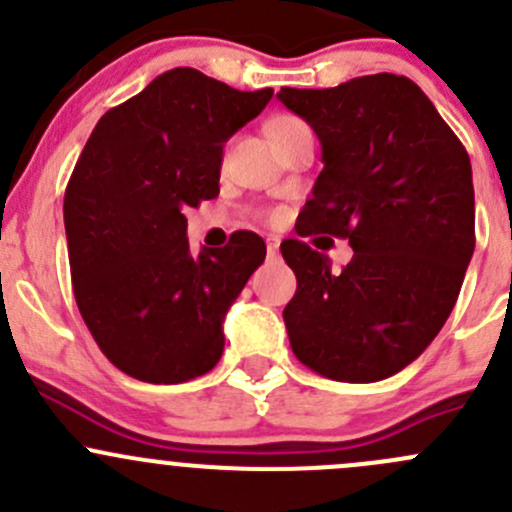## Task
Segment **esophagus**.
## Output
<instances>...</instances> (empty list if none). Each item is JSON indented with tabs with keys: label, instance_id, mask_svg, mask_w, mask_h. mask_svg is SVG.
<instances>
[{
	"label": "esophagus",
	"instance_id": "esophagus-1",
	"mask_svg": "<svg viewBox=\"0 0 512 512\" xmlns=\"http://www.w3.org/2000/svg\"><path fill=\"white\" fill-rule=\"evenodd\" d=\"M267 255L270 257L280 255V240H277V237H267Z\"/></svg>",
	"mask_w": 512,
	"mask_h": 512
}]
</instances>
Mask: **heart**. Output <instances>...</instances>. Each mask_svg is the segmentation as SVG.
Segmentation results:
<instances>
[{"label":"heart","mask_w":512,"mask_h":512,"mask_svg":"<svg viewBox=\"0 0 512 512\" xmlns=\"http://www.w3.org/2000/svg\"><path fill=\"white\" fill-rule=\"evenodd\" d=\"M307 123H302L299 118L294 116H287V113H277V116H272L270 121H267L265 131H267V138H270V143L280 141V138L289 136V133L299 131V128H304Z\"/></svg>","instance_id":"1"}]
</instances>
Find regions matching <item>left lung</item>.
Returning a JSON list of instances; mask_svg holds the SVG:
<instances>
[{"mask_svg": "<svg viewBox=\"0 0 512 512\" xmlns=\"http://www.w3.org/2000/svg\"><path fill=\"white\" fill-rule=\"evenodd\" d=\"M322 143V173L299 235L347 237L354 257L285 240L297 292L282 312L292 352L317 374L369 384L409 366L446 324L476 247L471 158L406 76L282 89Z\"/></svg>", "mask_w": 512, "mask_h": 512, "instance_id": "left-lung-1", "label": "left lung"}]
</instances>
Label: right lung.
<instances>
[{
  "mask_svg": "<svg viewBox=\"0 0 512 512\" xmlns=\"http://www.w3.org/2000/svg\"><path fill=\"white\" fill-rule=\"evenodd\" d=\"M272 94L180 66L103 113L86 141L64 195L71 285L86 327L123 374L180 384L223 356L227 309L267 247L240 230L193 255L183 210L218 198L227 138Z\"/></svg>",
  "mask_w": 512,
  "mask_h": 512,
  "instance_id": "1",
  "label": "right lung"
}]
</instances>
